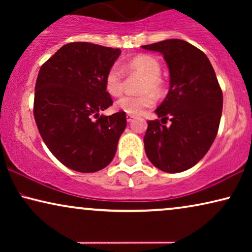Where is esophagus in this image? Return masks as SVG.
Masks as SVG:
<instances>
[{
	"instance_id": "1",
	"label": "esophagus",
	"mask_w": 252,
	"mask_h": 252,
	"mask_svg": "<svg viewBox=\"0 0 252 252\" xmlns=\"http://www.w3.org/2000/svg\"><path fill=\"white\" fill-rule=\"evenodd\" d=\"M135 118V116H133V115H126V119H127V123H130L132 122V120Z\"/></svg>"
}]
</instances>
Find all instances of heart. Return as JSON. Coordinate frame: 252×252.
Returning a JSON list of instances; mask_svg holds the SVG:
<instances>
[{"mask_svg":"<svg viewBox=\"0 0 252 252\" xmlns=\"http://www.w3.org/2000/svg\"><path fill=\"white\" fill-rule=\"evenodd\" d=\"M124 71L128 74L143 75L139 91L142 94L124 95L116 102L117 111L127 115H140L144 110L155 104L154 94H160L163 84L160 79V63L157 58L150 55H139L124 64ZM105 91L112 96H118L124 89V72L118 65H112L104 77Z\"/></svg>","mask_w":252,"mask_h":252,"instance_id":"1","label":"heart"}]
</instances>
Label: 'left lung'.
<instances>
[{"instance_id":"left-lung-1","label":"left lung","mask_w":252,"mask_h":252,"mask_svg":"<svg viewBox=\"0 0 252 252\" xmlns=\"http://www.w3.org/2000/svg\"><path fill=\"white\" fill-rule=\"evenodd\" d=\"M164 56L170 71V91L156 109L159 120H149L144 150L155 166L167 173L198 163L215 141L222 111V92L206 55L179 39L142 46Z\"/></svg>"}]
</instances>
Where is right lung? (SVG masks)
Returning a JSON list of instances; mask_svg holds the SVG:
<instances>
[{
    "label": "right lung",
    "mask_w": 252,
    "mask_h": 252,
    "mask_svg": "<svg viewBox=\"0 0 252 252\" xmlns=\"http://www.w3.org/2000/svg\"><path fill=\"white\" fill-rule=\"evenodd\" d=\"M120 53L94 43L71 42L40 68L33 111L37 129L50 153L71 170L97 172L115 157L126 115L99 112L113 103L104 77Z\"/></svg>",
    "instance_id": "add662e5"
}]
</instances>
